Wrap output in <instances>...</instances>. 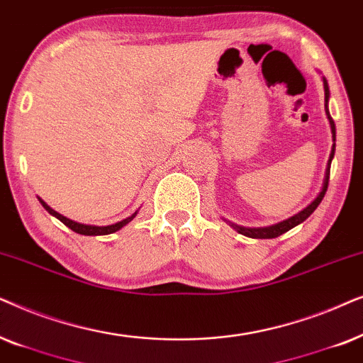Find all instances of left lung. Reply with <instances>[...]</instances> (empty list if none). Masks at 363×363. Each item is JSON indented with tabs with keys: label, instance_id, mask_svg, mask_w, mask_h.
Instances as JSON below:
<instances>
[{
	"label": "left lung",
	"instance_id": "8db88e82",
	"mask_svg": "<svg viewBox=\"0 0 363 363\" xmlns=\"http://www.w3.org/2000/svg\"><path fill=\"white\" fill-rule=\"evenodd\" d=\"M323 91H325V113H327V118H328V123H330V129H332V138H333V144H332V151H330V157H328V162H327V169H325V177H323V184H322V189L318 192V196L313 199L311 204H308L306 209L298 212V214L289 217V219L279 222V224H274V225H269V227H242V225H238V224H229L234 227L235 230L239 232V234L245 235V238H252V239H275L279 238V235L286 234L287 230H291L292 227H296L298 224H302L303 220L307 219L308 216L312 214L313 211L317 209L318 204H320L323 196H325L327 192V187H328V176H330V164H332V159H333V154H335V123H333L330 113H328V96H330V91H328V84H327V79L323 77Z\"/></svg>",
	"mask_w": 363,
	"mask_h": 363
}]
</instances>
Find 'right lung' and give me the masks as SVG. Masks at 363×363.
I'll return each mask as SVG.
<instances>
[{
    "instance_id": "1",
    "label": "right lung",
    "mask_w": 363,
    "mask_h": 363,
    "mask_svg": "<svg viewBox=\"0 0 363 363\" xmlns=\"http://www.w3.org/2000/svg\"><path fill=\"white\" fill-rule=\"evenodd\" d=\"M38 199H40V197H38ZM40 202H41V206L45 207L48 212H50L51 216H55L56 219H60L66 227H69L71 230H74L76 234H81V235H108V234H113V232L119 230L121 227H124L125 224H129V222H131L134 217H136V214H138V211H136L133 216L125 217V219L116 222V224H111V225H101V227L99 225H86V224H79V222H74V220L67 219V217H65V216H61L60 212H56L55 209H51V207L48 206L43 199H40Z\"/></svg>"
}]
</instances>
